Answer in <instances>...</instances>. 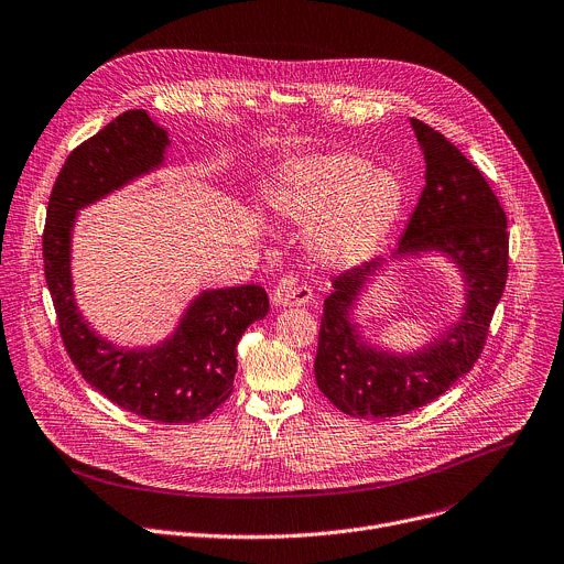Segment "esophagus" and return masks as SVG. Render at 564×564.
Returning <instances> with one entry per match:
<instances>
[{
    "label": "esophagus",
    "instance_id": "1",
    "mask_svg": "<svg viewBox=\"0 0 564 564\" xmlns=\"http://www.w3.org/2000/svg\"><path fill=\"white\" fill-rule=\"evenodd\" d=\"M311 299L313 288L308 283H296L294 279H283L272 292V301L281 308H296V305H305Z\"/></svg>",
    "mask_w": 564,
    "mask_h": 564
}]
</instances>
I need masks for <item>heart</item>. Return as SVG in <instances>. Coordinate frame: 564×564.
<instances>
[{
	"mask_svg": "<svg viewBox=\"0 0 564 564\" xmlns=\"http://www.w3.org/2000/svg\"><path fill=\"white\" fill-rule=\"evenodd\" d=\"M265 207L305 227L317 261L355 268L387 245L404 212V186L352 150L285 160L263 182Z\"/></svg>",
	"mask_w": 564,
	"mask_h": 564,
	"instance_id": "1",
	"label": "heart"
}]
</instances>
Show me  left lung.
<instances>
[{
    "label": "left lung",
    "mask_w": 564,
    "mask_h": 564,
    "mask_svg": "<svg viewBox=\"0 0 564 564\" xmlns=\"http://www.w3.org/2000/svg\"><path fill=\"white\" fill-rule=\"evenodd\" d=\"M409 123L425 158V188L389 260L443 254L467 285L465 305L455 324L425 347L395 354L369 343L351 319L387 259L333 281L324 301L315 378L339 412L371 421L414 412L475 367L508 276L506 214L486 177L441 132L419 119Z\"/></svg>",
    "instance_id": "obj_1"
}]
</instances>
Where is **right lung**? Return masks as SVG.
Masks as SVG:
<instances>
[{
	"instance_id": "obj_1",
	"label": "right lung",
	"mask_w": 564,
	"mask_h": 564,
	"mask_svg": "<svg viewBox=\"0 0 564 564\" xmlns=\"http://www.w3.org/2000/svg\"><path fill=\"white\" fill-rule=\"evenodd\" d=\"M169 132L145 110H128L67 158L48 197L44 276L61 335L80 376L128 412L158 423L207 419L231 395L236 346L270 311L261 285L202 290L177 328L152 346H117L83 317L72 281V234L80 209L164 166Z\"/></svg>"
}]
</instances>
